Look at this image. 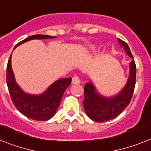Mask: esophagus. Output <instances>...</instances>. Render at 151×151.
I'll return each instance as SVG.
<instances>
[{
	"label": "esophagus",
	"mask_w": 151,
	"mask_h": 151,
	"mask_svg": "<svg viewBox=\"0 0 151 151\" xmlns=\"http://www.w3.org/2000/svg\"><path fill=\"white\" fill-rule=\"evenodd\" d=\"M72 83H73V84H74V85L79 84V83H80V79H79V78H78V76H75L73 78V81H72Z\"/></svg>",
	"instance_id": "34e87169"
}]
</instances>
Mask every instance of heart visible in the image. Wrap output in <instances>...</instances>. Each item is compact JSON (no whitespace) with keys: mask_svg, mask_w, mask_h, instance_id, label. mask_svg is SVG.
<instances>
[{"mask_svg":"<svg viewBox=\"0 0 151 151\" xmlns=\"http://www.w3.org/2000/svg\"><path fill=\"white\" fill-rule=\"evenodd\" d=\"M94 51H95V48H93H93H91L90 49H89V52H93Z\"/></svg>","mask_w":151,"mask_h":151,"instance_id":"b5f03b06","label":"heart"}]
</instances>
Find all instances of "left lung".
<instances>
[{"instance_id":"8db88e82","label":"left lung","mask_w":151,"mask_h":151,"mask_svg":"<svg viewBox=\"0 0 151 151\" xmlns=\"http://www.w3.org/2000/svg\"><path fill=\"white\" fill-rule=\"evenodd\" d=\"M121 48L131 58L133 55L128 45L118 38ZM136 83V65L134 61L129 64V76L124 87L116 95L107 97L97 90L95 84L89 81L85 85V97L83 102L86 115L94 121L102 123L109 121L119 116L129 105L134 93Z\"/></svg>"}]
</instances>
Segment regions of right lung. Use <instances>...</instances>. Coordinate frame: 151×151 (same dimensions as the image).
Listing matches in <instances>:
<instances>
[{"mask_svg": "<svg viewBox=\"0 0 151 151\" xmlns=\"http://www.w3.org/2000/svg\"><path fill=\"white\" fill-rule=\"evenodd\" d=\"M55 38L54 36L44 35L30 36L16 45L14 50L17 46L31 40ZM11 55L7 65V85L14 105L23 115L32 119L45 121L53 117L60 105L64 92L70 86L72 78H60L55 81L40 94L26 93L16 82L11 67Z\"/></svg>", "mask_w": 151, "mask_h": 151, "instance_id": "right-lung-1", "label": "right lung"}]
</instances>
